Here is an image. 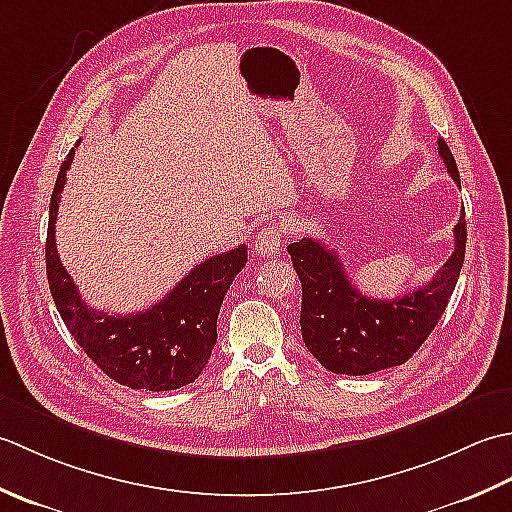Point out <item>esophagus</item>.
I'll use <instances>...</instances> for the list:
<instances>
[{
    "label": "esophagus",
    "instance_id": "34e87169",
    "mask_svg": "<svg viewBox=\"0 0 512 512\" xmlns=\"http://www.w3.org/2000/svg\"><path fill=\"white\" fill-rule=\"evenodd\" d=\"M285 232L280 225H265L256 236V254L258 256H276L280 245H283Z\"/></svg>",
    "mask_w": 512,
    "mask_h": 512
}]
</instances>
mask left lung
Wrapping results in <instances>:
<instances>
[{
    "mask_svg": "<svg viewBox=\"0 0 512 512\" xmlns=\"http://www.w3.org/2000/svg\"><path fill=\"white\" fill-rule=\"evenodd\" d=\"M437 152L460 185V172L444 139L437 141ZM453 234V254L431 283L393 300L362 296L338 254L322 241L300 238L287 247L302 285V340L322 367L342 375H369L404 364L422 347L442 318L464 265V210Z\"/></svg>",
    "mask_w": 512,
    "mask_h": 512,
    "instance_id": "1",
    "label": "left lung"
}]
</instances>
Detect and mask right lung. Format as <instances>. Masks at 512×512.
Wrapping results in <instances>:
<instances>
[{"label":"right lung","instance_id":"1","mask_svg":"<svg viewBox=\"0 0 512 512\" xmlns=\"http://www.w3.org/2000/svg\"><path fill=\"white\" fill-rule=\"evenodd\" d=\"M75 150L61 163L50 196L46 274L52 300L72 338L114 382L130 389L174 391L203 373L216 344V320L229 285L247 263V245L203 260L168 296L139 314L110 316L79 296L61 265L55 223Z\"/></svg>","mask_w":512,"mask_h":512}]
</instances>
